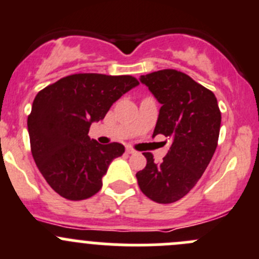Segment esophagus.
Listing matches in <instances>:
<instances>
[{
    "instance_id": "esophagus-1",
    "label": "esophagus",
    "mask_w": 259,
    "mask_h": 259,
    "mask_svg": "<svg viewBox=\"0 0 259 259\" xmlns=\"http://www.w3.org/2000/svg\"><path fill=\"white\" fill-rule=\"evenodd\" d=\"M125 151H127V154H136V151H135L132 147H127V149H125Z\"/></svg>"
}]
</instances>
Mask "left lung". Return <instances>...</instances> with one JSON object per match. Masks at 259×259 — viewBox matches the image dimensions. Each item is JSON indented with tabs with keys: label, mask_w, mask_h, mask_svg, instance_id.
<instances>
[{
	"label": "left lung",
	"mask_w": 259,
	"mask_h": 259,
	"mask_svg": "<svg viewBox=\"0 0 259 259\" xmlns=\"http://www.w3.org/2000/svg\"><path fill=\"white\" fill-rule=\"evenodd\" d=\"M161 104L154 135L170 137L161 162L144 152L145 169L136 178L145 196L171 203L186 196L210 164L220 134L221 113L215 94L177 70H161L140 77Z\"/></svg>",
	"instance_id": "1"
}]
</instances>
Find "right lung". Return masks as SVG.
I'll return each mask as SVG.
<instances>
[{"mask_svg":"<svg viewBox=\"0 0 259 259\" xmlns=\"http://www.w3.org/2000/svg\"><path fill=\"white\" fill-rule=\"evenodd\" d=\"M137 85L139 81L127 75L76 73L36 94L28 117L31 154L60 196L81 201L100 191L108 166L122 156L124 146L100 145L89 137V128Z\"/></svg>","mask_w":259,"mask_h":259,"instance_id":"add662e5","label":"right lung"}]
</instances>
